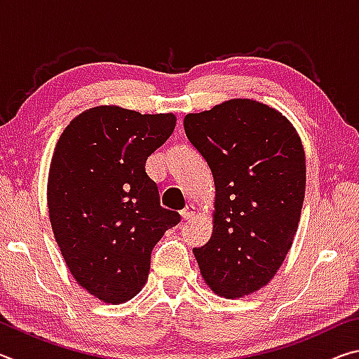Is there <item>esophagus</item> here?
<instances>
[{
  "instance_id": "obj_1",
  "label": "esophagus",
  "mask_w": 359,
  "mask_h": 359,
  "mask_svg": "<svg viewBox=\"0 0 359 359\" xmlns=\"http://www.w3.org/2000/svg\"><path fill=\"white\" fill-rule=\"evenodd\" d=\"M180 215H182V218H184V220H188V218L196 215V208H194L193 204H188L187 208L180 212Z\"/></svg>"
}]
</instances>
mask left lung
I'll use <instances>...</instances> for the list:
<instances>
[{"label":"left lung","instance_id":"8db88e82","mask_svg":"<svg viewBox=\"0 0 359 359\" xmlns=\"http://www.w3.org/2000/svg\"><path fill=\"white\" fill-rule=\"evenodd\" d=\"M188 141L215 180V220L208 244L193 248L217 294L263 288L293 244L306 193V155L280 112L231 100L184 118Z\"/></svg>","mask_w":359,"mask_h":359}]
</instances>
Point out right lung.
<instances>
[{
	"label": "right lung",
	"mask_w": 359,
	"mask_h": 359,
	"mask_svg": "<svg viewBox=\"0 0 359 359\" xmlns=\"http://www.w3.org/2000/svg\"><path fill=\"white\" fill-rule=\"evenodd\" d=\"M175 128L172 114L115 106L82 112L60 136L48 172V215L81 287L120 304L141 291L150 255L180 222L160 205L145 161Z\"/></svg>",
	"instance_id": "right-lung-1"
}]
</instances>
